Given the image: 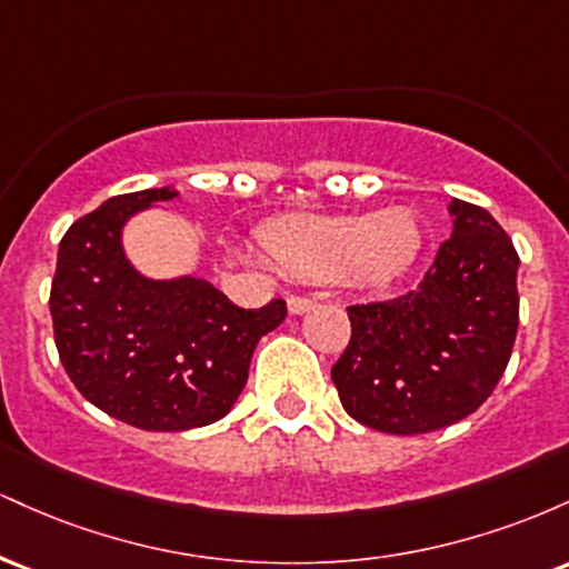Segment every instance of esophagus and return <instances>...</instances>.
<instances>
[{
	"label": "esophagus",
	"mask_w": 569,
	"mask_h": 569,
	"mask_svg": "<svg viewBox=\"0 0 569 569\" xmlns=\"http://www.w3.org/2000/svg\"><path fill=\"white\" fill-rule=\"evenodd\" d=\"M286 307H289L291 316H305V312H310L312 307H316V299L297 297V293H291V297L286 299Z\"/></svg>",
	"instance_id": "34e87169"
}]
</instances>
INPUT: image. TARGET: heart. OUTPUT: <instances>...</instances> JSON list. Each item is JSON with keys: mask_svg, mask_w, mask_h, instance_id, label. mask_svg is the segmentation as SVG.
<instances>
[{"mask_svg": "<svg viewBox=\"0 0 569 569\" xmlns=\"http://www.w3.org/2000/svg\"><path fill=\"white\" fill-rule=\"evenodd\" d=\"M267 259L278 270L305 280L342 278L348 283H393L415 264L422 230L409 211L356 217H297L270 224L262 232Z\"/></svg>", "mask_w": 569, "mask_h": 569, "instance_id": "b5f03b06", "label": "heart"}]
</instances>
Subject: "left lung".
Wrapping results in <instances>:
<instances>
[{
  "mask_svg": "<svg viewBox=\"0 0 569 569\" xmlns=\"http://www.w3.org/2000/svg\"><path fill=\"white\" fill-rule=\"evenodd\" d=\"M449 217L420 289L348 307L350 345L331 380L352 420L380 433H430L473 415L511 358L519 253L485 208L455 198Z\"/></svg>",
  "mask_w": 569,
  "mask_h": 569,
  "instance_id": "obj_1",
  "label": "left lung"
}]
</instances>
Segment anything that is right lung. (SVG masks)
Returning a JSON list of instances; mask_svg holds the SVG:
<instances>
[{
  "label": "right lung",
  "mask_w": 569,
  "mask_h": 569,
  "mask_svg": "<svg viewBox=\"0 0 569 569\" xmlns=\"http://www.w3.org/2000/svg\"><path fill=\"white\" fill-rule=\"evenodd\" d=\"M176 198L173 187L117 194L77 219L58 246L50 289L69 380L93 407L141 430L221 420L246 388L259 339L286 318L283 299L243 310L206 278L160 280L130 264L128 221Z\"/></svg>",
  "instance_id": "right-lung-1"
}]
</instances>
